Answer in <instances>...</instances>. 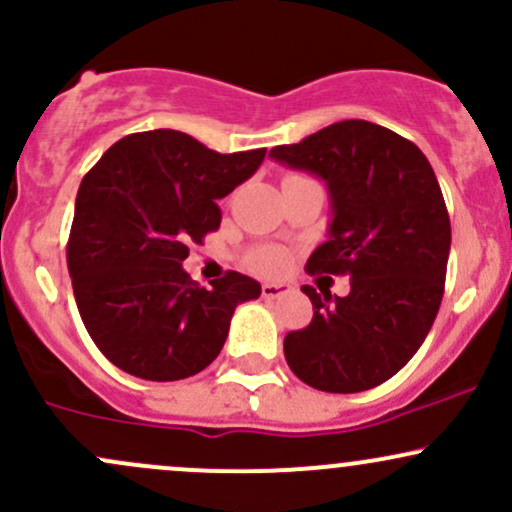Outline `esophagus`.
Listing matches in <instances>:
<instances>
[{"mask_svg": "<svg viewBox=\"0 0 512 512\" xmlns=\"http://www.w3.org/2000/svg\"><path fill=\"white\" fill-rule=\"evenodd\" d=\"M289 291H291L289 284H274V282L262 284V296H265V299H279V296L289 294Z\"/></svg>", "mask_w": 512, "mask_h": 512, "instance_id": "1", "label": "esophagus"}]
</instances>
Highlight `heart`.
I'll use <instances>...</instances> for the list:
<instances>
[{
    "label": "heart",
    "instance_id": "obj_1",
    "mask_svg": "<svg viewBox=\"0 0 512 512\" xmlns=\"http://www.w3.org/2000/svg\"><path fill=\"white\" fill-rule=\"evenodd\" d=\"M247 265L260 274H279L284 272L286 265H289V257H286L282 247L262 245V247H255V250H250V255H247Z\"/></svg>",
    "mask_w": 512,
    "mask_h": 512
}]
</instances>
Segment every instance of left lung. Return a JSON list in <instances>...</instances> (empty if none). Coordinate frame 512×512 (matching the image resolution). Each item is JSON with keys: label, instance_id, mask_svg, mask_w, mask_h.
I'll use <instances>...</instances> for the list:
<instances>
[{"label": "left lung", "instance_id": "8db88e82", "mask_svg": "<svg viewBox=\"0 0 512 512\" xmlns=\"http://www.w3.org/2000/svg\"><path fill=\"white\" fill-rule=\"evenodd\" d=\"M269 157L328 187L333 221L306 272L350 277L347 296L301 286L313 320L286 333V362L318 391L374 389L418 352L445 294L452 228L435 172L418 145L362 119Z\"/></svg>", "mask_w": 512, "mask_h": 512}]
</instances>
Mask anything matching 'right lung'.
I'll list each match as a JSON object with an SVG mask.
<instances>
[{
  "label": "right lung",
  "instance_id": "obj_1",
  "mask_svg": "<svg viewBox=\"0 0 512 512\" xmlns=\"http://www.w3.org/2000/svg\"><path fill=\"white\" fill-rule=\"evenodd\" d=\"M265 153L221 155L157 128L121 138L84 174L67 269L84 328L111 364L138 379L177 381L218 357L235 306L262 286L226 272L206 289L182 262L221 226L216 201L250 179Z\"/></svg>",
  "mask_w": 512,
  "mask_h": 512
}]
</instances>
